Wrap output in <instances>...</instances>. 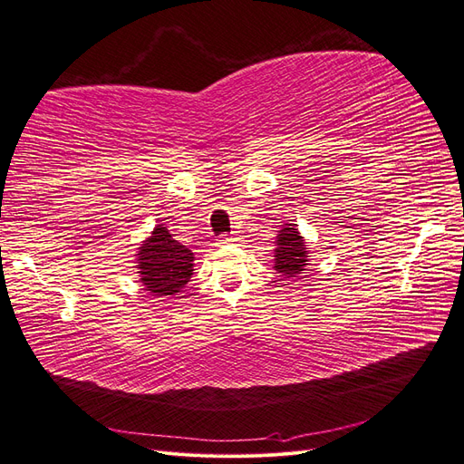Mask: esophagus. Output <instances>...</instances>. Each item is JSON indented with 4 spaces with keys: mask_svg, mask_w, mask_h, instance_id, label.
Wrapping results in <instances>:
<instances>
[{
    "mask_svg": "<svg viewBox=\"0 0 464 464\" xmlns=\"http://www.w3.org/2000/svg\"><path fill=\"white\" fill-rule=\"evenodd\" d=\"M231 243H235V238L231 235H219V238H218V245L219 246L221 245H231Z\"/></svg>",
    "mask_w": 464,
    "mask_h": 464,
    "instance_id": "34e87169",
    "label": "esophagus"
}]
</instances>
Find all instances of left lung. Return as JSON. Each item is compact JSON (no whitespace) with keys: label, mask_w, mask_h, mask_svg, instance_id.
<instances>
[{"label":"left lung","mask_w":464,"mask_h":464,"mask_svg":"<svg viewBox=\"0 0 464 464\" xmlns=\"http://www.w3.org/2000/svg\"><path fill=\"white\" fill-rule=\"evenodd\" d=\"M307 266V250L304 238L295 226H283L277 235L276 269L285 279L300 277Z\"/></svg>","instance_id":"left-lung-1"}]
</instances>
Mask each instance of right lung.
<instances>
[{
    "label": "right lung",
    "mask_w": 464,
    "mask_h": 464,
    "mask_svg": "<svg viewBox=\"0 0 464 464\" xmlns=\"http://www.w3.org/2000/svg\"><path fill=\"white\" fill-rule=\"evenodd\" d=\"M137 256H140L141 283L154 296L179 293L193 276V252L174 241L162 226L154 227Z\"/></svg>",
    "instance_id": "add662e5"
}]
</instances>
